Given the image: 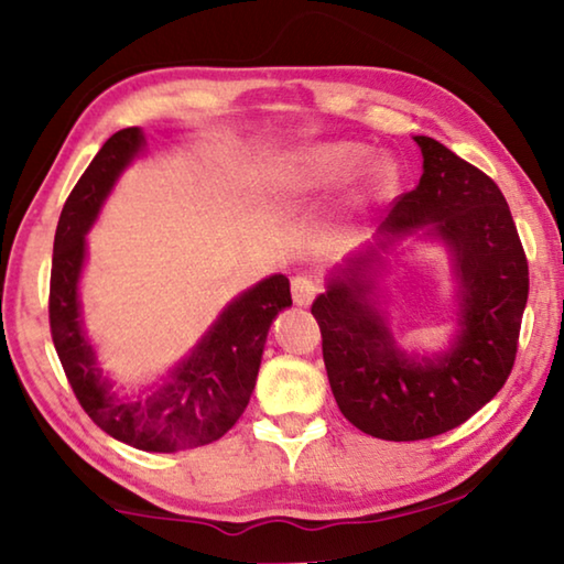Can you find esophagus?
Returning a JSON list of instances; mask_svg holds the SVG:
<instances>
[{
  "mask_svg": "<svg viewBox=\"0 0 564 564\" xmlns=\"http://www.w3.org/2000/svg\"><path fill=\"white\" fill-rule=\"evenodd\" d=\"M317 290H319L317 282L310 280L307 274L294 276V280H292V300H294V305H300V307L312 305V300H315Z\"/></svg>",
  "mask_w": 564,
  "mask_h": 564,
  "instance_id": "34e87169",
  "label": "esophagus"
}]
</instances>
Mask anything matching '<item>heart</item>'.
Wrapping results in <instances>:
<instances>
[{
    "label": "heart",
    "instance_id": "obj_1",
    "mask_svg": "<svg viewBox=\"0 0 564 564\" xmlns=\"http://www.w3.org/2000/svg\"><path fill=\"white\" fill-rule=\"evenodd\" d=\"M366 159V145L352 141H327L302 149L276 163L270 173V186L276 202L300 204L317 192L340 184ZM395 163L386 155L368 161L362 171V194L378 196L393 186Z\"/></svg>",
    "mask_w": 564,
    "mask_h": 564
}]
</instances>
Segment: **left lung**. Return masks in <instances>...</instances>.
<instances>
[{
    "label": "left lung",
    "instance_id": "obj_1",
    "mask_svg": "<svg viewBox=\"0 0 564 564\" xmlns=\"http://www.w3.org/2000/svg\"><path fill=\"white\" fill-rule=\"evenodd\" d=\"M413 141L423 155L419 186L395 198L376 241L337 267L312 302L337 409L355 429L386 441L452 431L499 393L530 294L527 257L499 186L444 143ZM419 230L449 249L459 282L457 337L431 359L394 343L375 294L379 252Z\"/></svg>",
    "mask_w": 564,
    "mask_h": 564
}]
</instances>
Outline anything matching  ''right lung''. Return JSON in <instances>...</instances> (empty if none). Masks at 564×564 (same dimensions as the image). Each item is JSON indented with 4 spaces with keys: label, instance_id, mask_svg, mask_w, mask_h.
I'll return each mask as SVG.
<instances>
[{
    "label": "right lung",
    "instance_id": "obj_1",
    "mask_svg": "<svg viewBox=\"0 0 564 564\" xmlns=\"http://www.w3.org/2000/svg\"><path fill=\"white\" fill-rule=\"evenodd\" d=\"M143 145L141 128H123L110 135L67 196L52 249L50 330L85 413L128 446L173 454L212 444L239 421L254 391L272 319L292 305V297L288 276H267L224 307L196 348L161 383L128 395L112 388L83 330L77 284L88 249L85 234Z\"/></svg>",
    "mask_w": 564,
    "mask_h": 564
}]
</instances>
